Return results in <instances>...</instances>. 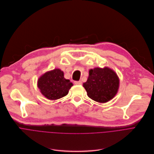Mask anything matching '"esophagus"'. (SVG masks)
<instances>
[{
  "label": "esophagus",
  "instance_id": "obj_1",
  "mask_svg": "<svg viewBox=\"0 0 154 154\" xmlns=\"http://www.w3.org/2000/svg\"><path fill=\"white\" fill-rule=\"evenodd\" d=\"M74 84H75V85H82V82L81 81H75L74 82Z\"/></svg>",
  "mask_w": 154,
  "mask_h": 154
}]
</instances>
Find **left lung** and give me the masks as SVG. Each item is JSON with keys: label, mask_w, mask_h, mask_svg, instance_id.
Instances as JSON below:
<instances>
[{"label": "left lung", "mask_w": 154, "mask_h": 154, "mask_svg": "<svg viewBox=\"0 0 154 154\" xmlns=\"http://www.w3.org/2000/svg\"><path fill=\"white\" fill-rule=\"evenodd\" d=\"M83 87L87 95L99 103H106L117 94L119 87V79L111 69L95 67L89 70V75Z\"/></svg>", "instance_id": "1"}]
</instances>
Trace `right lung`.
Wrapping results in <instances>:
<instances>
[{
  "mask_svg": "<svg viewBox=\"0 0 154 154\" xmlns=\"http://www.w3.org/2000/svg\"><path fill=\"white\" fill-rule=\"evenodd\" d=\"M37 85L43 96L50 100H55L66 96L73 84L64 78L63 71L54 69L40 76Z\"/></svg>",
  "mask_w": 154,
  "mask_h": 154,
  "instance_id": "add662e5",
  "label": "right lung"
}]
</instances>
